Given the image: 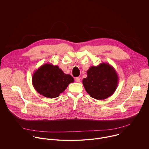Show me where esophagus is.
Instances as JSON below:
<instances>
[{"label":"esophagus","mask_w":149,"mask_h":149,"mask_svg":"<svg viewBox=\"0 0 149 149\" xmlns=\"http://www.w3.org/2000/svg\"><path fill=\"white\" fill-rule=\"evenodd\" d=\"M75 81H76V82H80V78H79V77H77V78H75Z\"/></svg>","instance_id":"obj_1"}]
</instances>
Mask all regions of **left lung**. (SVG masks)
<instances>
[{
	"label": "left lung",
	"mask_w": 149,
	"mask_h": 149,
	"mask_svg": "<svg viewBox=\"0 0 149 149\" xmlns=\"http://www.w3.org/2000/svg\"><path fill=\"white\" fill-rule=\"evenodd\" d=\"M87 77L82 80L87 93L96 100H104L111 96L116 90L119 78L114 68L108 63L90 67Z\"/></svg>",
	"instance_id": "1"
}]
</instances>
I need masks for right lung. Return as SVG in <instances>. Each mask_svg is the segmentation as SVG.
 Wrapping results in <instances>:
<instances>
[{"label":"right lung","mask_w":149,"mask_h":149,"mask_svg":"<svg viewBox=\"0 0 149 149\" xmlns=\"http://www.w3.org/2000/svg\"><path fill=\"white\" fill-rule=\"evenodd\" d=\"M74 81L71 75L64 74L58 65L51 63L41 65L33 72L32 77L35 90L39 94L49 98L58 97Z\"/></svg>","instance_id":"obj_1"}]
</instances>
